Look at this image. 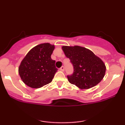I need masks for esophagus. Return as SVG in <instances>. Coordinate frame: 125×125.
Returning <instances> with one entry per match:
<instances>
[{
	"label": "esophagus",
	"instance_id": "34e87169",
	"mask_svg": "<svg viewBox=\"0 0 125 125\" xmlns=\"http://www.w3.org/2000/svg\"><path fill=\"white\" fill-rule=\"evenodd\" d=\"M60 71L63 72L64 71V66H62L61 68H60Z\"/></svg>",
	"mask_w": 125,
	"mask_h": 125
}]
</instances>
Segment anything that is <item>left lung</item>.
I'll use <instances>...</instances> for the list:
<instances>
[{"label":"left lung","mask_w":125,"mask_h":125,"mask_svg":"<svg viewBox=\"0 0 125 125\" xmlns=\"http://www.w3.org/2000/svg\"><path fill=\"white\" fill-rule=\"evenodd\" d=\"M62 50L73 66V74L67 76L71 83L81 89H87L103 79L106 72L105 64L91 51L79 46H63Z\"/></svg>","instance_id":"left-lung-1"}]
</instances>
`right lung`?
<instances>
[{"label": "right lung", "mask_w": 125, "mask_h": 125, "mask_svg": "<svg viewBox=\"0 0 125 125\" xmlns=\"http://www.w3.org/2000/svg\"><path fill=\"white\" fill-rule=\"evenodd\" d=\"M54 46L49 43L36 46L26 55L19 67L21 80L31 88H40L52 81L58 71L51 59Z\"/></svg>", "instance_id": "add662e5"}]
</instances>
